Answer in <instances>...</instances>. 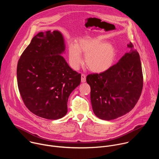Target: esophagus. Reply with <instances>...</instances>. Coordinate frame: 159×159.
<instances>
[{
  "label": "esophagus",
  "mask_w": 159,
  "mask_h": 159,
  "mask_svg": "<svg viewBox=\"0 0 159 159\" xmlns=\"http://www.w3.org/2000/svg\"><path fill=\"white\" fill-rule=\"evenodd\" d=\"M86 81V77L84 74H82L81 75V82H85Z\"/></svg>",
  "instance_id": "obj_1"
}]
</instances>
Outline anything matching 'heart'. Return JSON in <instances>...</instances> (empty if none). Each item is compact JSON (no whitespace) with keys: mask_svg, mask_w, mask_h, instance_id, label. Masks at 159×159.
<instances>
[{"mask_svg":"<svg viewBox=\"0 0 159 159\" xmlns=\"http://www.w3.org/2000/svg\"><path fill=\"white\" fill-rule=\"evenodd\" d=\"M82 53L89 69L96 74L107 71L114 63L116 53L113 45L104 43L101 38H85L79 39L75 46L69 47V60L70 66L75 70L79 69L83 62Z\"/></svg>","mask_w":159,"mask_h":159,"instance_id":"obj_1","label":"heart"}]
</instances>
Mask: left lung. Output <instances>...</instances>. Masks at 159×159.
<instances>
[{
    "label": "left lung",
    "instance_id": "1",
    "mask_svg": "<svg viewBox=\"0 0 159 159\" xmlns=\"http://www.w3.org/2000/svg\"><path fill=\"white\" fill-rule=\"evenodd\" d=\"M119 61L107 71L88 75L90 101L95 115L109 121L129 112L137 103L143 88V74L139 53L130 42Z\"/></svg>",
    "mask_w": 159,
    "mask_h": 159
}]
</instances>
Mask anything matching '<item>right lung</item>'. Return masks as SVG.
Returning <instances> with one entry per match:
<instances>
[{
	"label": "right lung",
	"mask_w": 159,
	"mask_h": 159,
	"mask_svg": "<svg viewBox=\"0 0 159 159\" xmlns=\"http://www.w3.org/2000/svg\"><path fill=\"white\" fill-rule=\"evenodd\" d=\"M65 50L60 31L40 32L18 61L20 96L27 108L41 118L55 120L65 116L68 99L80 84L81 74L73 70L61 56Z\"/></svg>",
	"instance_id": "1"
}]
</instances>
